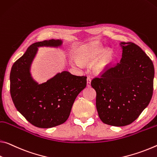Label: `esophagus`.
Instances as JSON below:
<instances>
[{
	"mask_svg": "<svg viewBox=\"0 0 157 157\" xmlns=\"http://www.w3.org/2000/svg\"><path fill=\"white\" fill-rule=\"evenodd\" d=\"M91 79L90 78H87V79H86V85H87V86H91Z\"/></svg>",
	"mask_w": 157,
	"mask_h": 157,
	"instance_id": "1",
	"label": "esophagus"
}]
</instances>
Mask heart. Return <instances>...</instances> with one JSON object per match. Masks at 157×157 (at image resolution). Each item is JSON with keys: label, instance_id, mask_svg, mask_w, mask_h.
Here are the masks:
<instances>
[{"label": "heart", "instance_id": "heart-1", "mask_svg": "<svg viewBox=\"0 0 157 157\" xmlns=\"http://www.w3.org/2000/svg\"><path fill=\"white\" fill-rule=\"evenodd\" d=\"M103 52V49L97 43H93L82 45L77 49L75 57L82 66L91 65L92 70L96 75H101L110 68L113 63V55L109 50Z\"/></svg>", "mask_w": 157, "mask_h": 157}]
</instances>
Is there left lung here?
I'll list each match as a JSON object with an SVG mask.
<instances>
[{"label": "left lung", "instance_id": "8db88e82", "mask_svg": "<svg viewBox=\"0 0 157 157\" xmlns=\"http://www.w3.org/2000/svg\"><path fill=\"white\" fill-rule=\"evenodd\" d=\"M122 57L91 85L96 91V105L103 123L114 126L128 125L138 117L151 101L155 68L140 47L120 43Z\"/></svg>", "mask_w": 157, "mask_h": 157}]
</instances>
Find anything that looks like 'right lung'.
Returning a JSON list of instances; mask_svg holds the SVG:
<instances>
[{
    "label": "right lung",
    "instance_id": "add662e5",
    "mask_svg": "<svg viewBox=\"0 0 157 157\" xmlns=\"http://www.w3.org/2000/svg\"><path fill=\"white\" fill-rule=\"evenodd\" d=\"M61 39H52L31 44L12 67L10 94L17 110L36 127L48 128L68 119L78 94L86 87V77L68 71L56 73L43 83L32 76L31 69L39 47L58 48Z\"/></svg>",
    "mask_w": 157,
    "mask_h": 157
}]
</instances>
